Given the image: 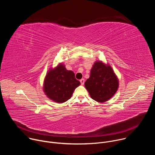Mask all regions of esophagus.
<instances>
[{
    "label": "esophagus",
    "mask_w": 155,
    "mask_h": 155,
    "mask_svg": "<svg viewBox=\"0 0 155 155\" xmlns=\"http://www.w3.org/2000/svg\"><path fill=\"white\" fill-rule=\"evenodd\" d=\"M80 81L81 84L82 85H83V84L84 83V78H82V79H81V80H80Z\"/></svg>",
    "instance_id": "1"
}]
</instances>
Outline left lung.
Masks as SVG:
<instances>
[{"mask_svg":"<svg viewBox=\"0 0 155 155\" xmlns=\"http://www.w3.org/2000/svg\"><path fill=\"white\" fill-rule=\"evenodd\" d=\"M118 85V80L112 68L101 61L94 64L90 78L84 83L91 97L99 102L111 98L117 92Z\"/></svg>","mask_w":155,"mask_h":155,"instance_id":"8db88e82","label":"left lung"}]
</instances>
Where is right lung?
Masks as SVG:
<instances>
[{"label": "right lung", "mask_w": 155, "mask_h": 155, "mask_svg": "<svg viewBox=\"0 0 155 155\" xmlns=\"http://www.w3.org/2000/svg\"><path fill=\"white\" fill-rule=\"evenodd\" d=\"M80 82L75 77L74 73L68 71L63 64H59L47 73L44 81L43 90L53 101L63 103L68 101Z\"/></svg>", "instance_id": "obj_1"}]
</instances>
